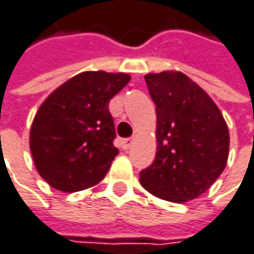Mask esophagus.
<instances>
[{"label": "esophagus", "instance_id": "esophagus-1", "mask_svg": "<svg viewBox=\"0 0 254 254\" xmlns=\"http://www.w3.org/2000/svg\"><path fill=\"white\" fill-rule=\"evenodd\" d=\"M121 145H122V148L124 149H127L130 145H132V139L130 138L122 139V140H121Z\"/></svg>", "mask_w": 254, "mask_h": 254}]
</instances>
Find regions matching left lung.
Returning a JSON list of instances; mask_svg holds the SVG:
<instances>
[{
	"label": "left lung",
	"instance_id": "obj_1",
	"mask_svg": "<svg viewBox=\"0 0 254 254\" xmlns=\"http://www.w3.org/2000/svg\"><path fill=\"white\" fill-rule=\"evenodd\" d=\"M156 105L158 152L140 171V185L175 203L204 193L222 175L229 156V130L219 108L185 73L145 75Z\"/></svg>",
	"mask_w": 254,
	"mask_h": 254
}]
</instances>
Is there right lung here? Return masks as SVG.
I'll return each instance as SVG.
<instances>
[{
  "label": "right lung",
  "mask_w": 254,
  "mask_h": 254,
  "mask_svg": "<svg viewBox=\"0 0 254 254\" xmlns=\"http://www.w3.org/2000/svg\"><path fill=\"white\" fill-rule=\"evenodd\" d=\"M127 73L82 72L39 106L29 148L38 173L52 188L78 192L105 178L119 153L109 101L127 82Z\"/></svg>",
  "instance_id": "add662e5"
}]
</instances>
